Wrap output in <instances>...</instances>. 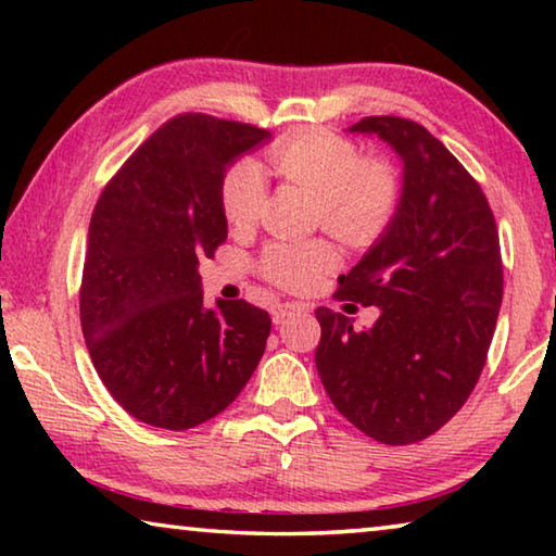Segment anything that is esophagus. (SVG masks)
Instances as JSON below:
<instances>
[{
	"instance_id": "obj_1",
	"label": "esophagus",
	"mask_w": 556,
	"mask_h": 556,
	"mask_svg": "<svg viewBox=\"0 0 556 556\" xmlns=\"http://www.w3.org/2000/svg\"><path fill=\"white\" fill-rule=\"evenodd\" d=\"M301 308H306V306L296 304V301H281V304H275V308H271V318H275V324H279L294 312H301Z\"/></svg>"
}]
</instances>
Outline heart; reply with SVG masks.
Returning <instances> with one entry per match:
<instances>
[{
	"label": "heart",
	"mask_w": 556,
	"mask_h": 556,
	"mask_svg": "<svg viewBox=\"0 0 556 556\" xmlns=\"http://www.w3.org/2000/svg\"><path fill=\"white\" fill-rule=\"evenodd\" d=\"M262 168L316 201L318 220L348 248L378 242L397 218L402 186L390 162L363 159L355 142L333 131H296L265 152ZM265 181L257 166L238 164L223 178V218L235 230L257 223ZM338 267V252L326 240L269 242L257 262L260 275L287 291H306Z\"/></svg>",
	"instance_id": "1"
}]
</instances>
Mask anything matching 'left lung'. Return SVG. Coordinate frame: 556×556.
Returning a JSON list of instances; mask_svg holds the SVG:
<instances>
[{"mask_svg": "<svg viewBox=\"0 0 556 556\" xmlns=\"http://www.w3.org/2000/svg\"><path fill=\"white\" fill-rule=\"evenodd\" d=\"M404 162L397 218L338 277V301L378 306L372 328L318 306L316 370L336 409L380 444H417L473 392L503 301L497 225L464 164L417 122L363 117Z\"/></svg>", "mask_w": 556, "mask_h": 556, "instance_id": "8db88e82", "label": "left lung"}]
</instances>
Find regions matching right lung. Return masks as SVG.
<instances>
[{"instance_id": "right-lung-1", "label": "right lung", "mask_w": 556, "mask_h": 556, "mask_svg": "<svg viewBox=\"0 0 556 556\" xmlns=\"http://www.w3.org/2000/svg\"><path fill=\"white\" fill-rule=\"evenodd\" d=\"M269 131L184 112L164 122L102 188L88 230L80 326L122 409L184 431L238 397L271 318L244 299L203 306L199 260L228 238L225 168Z\"/></svg>"}]
</instances>
